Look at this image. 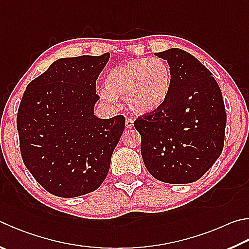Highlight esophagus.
<instances>
[{
  "label": "esophagus",
  "mask_w": 249,
  "mask_h": 249,
  "mask_svg": "<svg viewBox=\"0 0 249 249\" xmlns=\"http://www.w3.org/2000/svg\"><path fill=\"white\" fill-rule=\"evenodd\" d=\"M125 126H126V128H128V129L133 128L134 127V120L130 119V117H126Z\"/></svg>",
  "instance_id": "34e87169"
}]
</instances>
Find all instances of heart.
<instances>
[{"instance_id":"heart-1","label":"heart","mask_w":249,"mask_h":249,"mask_svg":"<svg viewBox=\"0 0 249 249\" xmlns=\"http://www.w3.org/2000/svg\"><path fill=\"white\" fill-rule=\"evenodd\" d=\"M101 97L109 102L124 98L136 114H151L165 105L172 88V71L162 58L130 61L109 71Z\"/></svg>"}]
</instances>
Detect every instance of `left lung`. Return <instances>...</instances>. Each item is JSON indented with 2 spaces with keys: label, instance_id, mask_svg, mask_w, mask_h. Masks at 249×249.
Here are the masks:
<instances>
[{
  "label": "left lung",
  "instance_id": "1",
  "mask_svg": "<svg viewBox=\"0 0 249 249\" xmlns=\"http://www.w3.org/2000/svg\"><path fill=\"white\" fill-rule=\"evenodd\" d=\"M168 61L172 88L165 105L135 121L143 163L164 183L196 182L223 150L227 112L212 73L178 48L156 53Z\"/></svg>",
  "mask_w": 249,
  "mask_h": 249
}]
</instances>
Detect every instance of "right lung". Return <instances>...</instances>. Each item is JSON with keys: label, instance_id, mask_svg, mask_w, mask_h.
Instances as JSON below:
<instances>
[{"label": "right lung", "instance_id": "1", "mask_svg": "<svg viewBox=\"0 0 249 249\" xmlns=\"http://www.w3.org/2000/svg\"><path fill=\"white\" fill-rule=\"evenodd\" d=\"M110 53L66 57L29 85L17 113L20 153L35 179L64 198L91 193L106 179L125 117L94 115L96 83Z\"/></svg>", "mask_w": 249, "mask_h": 249}]
</instances>
